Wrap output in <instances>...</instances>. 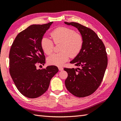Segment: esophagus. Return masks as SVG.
Instances as JSON below:
<instances>
[{"mask_svg":"<svg viewBox=\"0 0 121 121\" xmlns=\"http://www.w3.org/2000/svg\"><path fill=\"white\" fill-rule=\"evenodd\" d=\"M58 69L59 71H62L63 70V68L62 67H61V66H59V67H58Z\"/></svg>","mask_w":121,"mask_h":121,"instance_id":"34e87169","label":"esophagus"}]
</instances>
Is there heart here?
<instances>
[{"instance_id":"1","label":"heart","mask_w":121,"mask_h":121,"mask_svg":"<svg viewBox=\"0 0 121 121\" xmlns=\"http://www.w3.org/2000/svg\"><path fill=\"white\" fill-rule=\"evenodd\" d=\"M52 40L46 36L42 38L40 45L43 51L47 55L53 52L54 43H61L60 52L54 53L48 58V63L50 65H62L66 62L70 56L75 58L80 53L84 45L82 35L77 33L73 29L66 27L56 28L50 33Z\"/></svg>"}]
</instances>
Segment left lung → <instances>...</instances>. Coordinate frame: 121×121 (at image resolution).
I'll return each instance as SVG.
<instances>
[{"mask_svg":"<svg viewBox=\"0 0 121 121\" xmlns=\"http://www.w3.org/2000/svg\"><path fill=\"white\" fill-rule=\"evenodd\" d=\"M76 27L84 38L80 53L70 63L77 69L64 68L68 76L65 81L68 91L74 96H90L101 84L108 65L106 47L93 30L76 22H65Z\"/></svg>","mask_w":121,"mask_h":121,"instance_id":"left-lung-1","label":"left lung"}]
</instances>
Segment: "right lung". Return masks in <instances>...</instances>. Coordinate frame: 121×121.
<instances>
[{
  "mask_svg": "<svg viewBox=\"0 0 121 121\" xmlns=\"http://www.w3.org/2000/svg\"><path fill=\"white\" fill-rule=\"evenodd\" d=\"M52 23L30 25L17 35L10 48V74L18 91L29 98L44 94L51 79L59 71L55 65L42 70L36 68L38 65L45 63L40 41Z\"/></svg>",
  "mask_w": 121,
  "mask_h": 121,
  "instance_id": "obj_1",
  "label": "right lung"
}]
</instances>
